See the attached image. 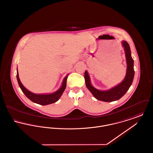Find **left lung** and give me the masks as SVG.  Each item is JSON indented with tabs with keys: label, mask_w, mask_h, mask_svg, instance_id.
Listing matches in <instances>:
<instances>
[{
	"label": "left lung",
	"mask_w": 153,
	"mask_h": 153,
	"mask_svg": "<svg viewBox=\"0 0 153 153\" xmlns=\"http://www.w3.org/2000/svg\"><path fill=\"white\" fill-rule=\"evenodd\" d=\"M122 45L125 51L127 68L125 79L120 84L108 91H102L97 90L91 85L87 71H86L85 72L84 79L86 86L95 98L99 100L105 102L117 100L126 94L132 84L135 73L134 69V60L131 57L130 48L128 44L126 41H123Z\"/></svg>",
	"instance_id": "left-lung-1"
}]
</instances>
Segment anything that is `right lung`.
Wrapping results in <instances>:
<instances>
[{"instance_id": "1", "label": "right lung", "mask_w": 153, "mask_h": 153, "mask_svg": "<svg viewBox=\"0 0 153 153\" xmlns=\"http://www.w3.org/2000/svg\"><path fill=\"white\" fill-rule=\"evenodd\" d=\"M68 75L66 76L65 79L63 80L61 87L57 91L55 92L54 93H53L51 94H48V95H36V94H33V93L30 92L29 91H28L22 85L21 81L19 80L18 72V69H17L16 79H17L18 82V84L21 88L22 92L24 93V94L28 99H29L31 101H32L34 102H36V104L42 105H48V104L57 102L59 100V99L60 98V97L61 96V95L63 94L64 91L65 89L66 86V80H67V78L68 77Z\"/></svg>"}]
</instances>
